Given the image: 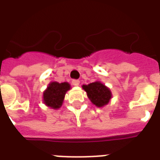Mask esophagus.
<instances>
[{"label":"esophagus","instance_id":"34e87169","mask_svg":"<svg viewBox=\"0 0 160 160\" xmlns=\"http://www.w3.org/2000/svg\"><path fill=\"white\" fill-rule=\"evenodd\" d=\"M71 83H72L73 85H75V86H78V85H80V80H73L72 81H71Z\"/></svg>","mask_w":160,"mask_h":160}]
</instances>
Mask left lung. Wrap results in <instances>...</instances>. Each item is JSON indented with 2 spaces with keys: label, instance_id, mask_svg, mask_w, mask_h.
Returning a JSON list of instances; mask_svg holds the SVG:
<instances>
[{
  "label": "left lung",
  "instance_id": "obj_1",
  "mask_svg": "<svg viewBox=\"0 0 160 160\" xmlns=\"http://www.w3.org/2000/svg\"><path fill=\"white\" fill-rule=\"evenodd\" d=\"M90 101L97 107H102L109 103L111 98V92L109 88L100 82L90 83L88 85H83Z\"/></svg>",
  "mask_w": 160,
  "mask_h": 160
}]
</instances>
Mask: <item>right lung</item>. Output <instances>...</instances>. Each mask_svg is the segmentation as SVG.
Returning <instances> with one entry per match:
<instances>
[{
    "instance_id": "1",
    "label": "right lung",
    "mask_w": 160,
    "mask_h": 160,
    "mask_svg": "<svg viewBox=\"0 0 160 160\" xmlns=\"http://www.w3.org/2000/svg\"><path fill=\"white\" fill-rule=\"evenodd\" d=\"M70 89L67 82H51L43 94L44 103L53 109H59L62 105L65 93Z\"/></svg>"
}]
</instances>
